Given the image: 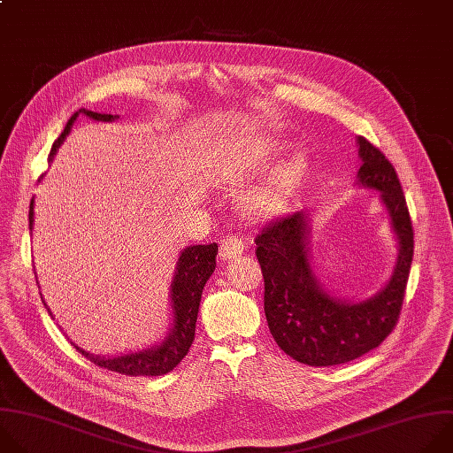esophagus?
Returning a JSON list of instances; mask_svg holds the SVG:
<instances>
[{
  "label": "esophagus",
  "mask_w": 453,
  "mask_h": 453,
  "mask_svg": "<svg viewBox=\"0 0 453 453\" xmlns=\"http://www.w3.org/2000/svg\"><path fill=\"white\" fill-rule=\"evenodd\" d=\"M244 251V242L237 235H226L219 242V255L223 258H237Z\"/></svg>",
  "instance_id": "esophagus-1"
}]
</instances>
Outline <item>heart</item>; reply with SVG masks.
<instances>
[{
  "label": "heart",
  "mask_w": 453,
  "mask_h": 453,
  "mask_svg": "<svg viewBox=\"0 0 453 453\" xmlns=\"http://www.w3.org/2000/svg\"><path fill=\"white\" fill-rule=\"evenodd\" d=\"M262 162H265V157L257 160V164H262ZM296 171H298L296 162L282 164L277 171L269 174L267 180H264L262 184H258L253 191L246 195L244 198L246 209L255 216H265L269 212H273L280 205Z\"/></svg>",
  "instance_id": "b5f03b06"
}]
</instances>
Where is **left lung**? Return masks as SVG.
Segmentation results:
<instances>
[{
	"mask_svg": "<svg viewBox=\"0 0 453 453\" xmlns=\"http://www.w3.org/2000/svg\"><path fill=\"white\" fill-rule=\"evenodd\" d=\"M358 184L380 193L400 253L386 288L349 303L330 296L309 258L307 216L293 212L269 221L255 237L264 277V312L277 344L307 366H335L377 348L396 326L414 255V232L398 174L388 157L358 137Z\"/></svg>",
	"mask_w": 453,
	"mask_h": 453,
	"instance_id": "1",
	"label": "left lung"
}]
</instances>
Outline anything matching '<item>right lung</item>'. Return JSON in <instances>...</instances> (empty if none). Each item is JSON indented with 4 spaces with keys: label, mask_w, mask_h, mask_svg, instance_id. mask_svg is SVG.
Masks as SVG:
<instances>
[{
    "label": "right lung",
    "mask_w": 453,
    "mask_h": 453,
    "mask_svg": "<svg viewBox=\"0 0 453 453\" xmlns=\"http://www.w3.org/2000/svg\"><path fill=\"white\" fill-rule=\"evenodd\" d=\"M78 114H85L88 118H93L96 121H112L116 116L112 114H100V112H90V111H78L71 116L67 121L64 132L58 135V139L53 142L51 151L48 160H53V155L57 153L58 146L64 142L65 135L69 134L73 123L76 121ZM30 230L34 225V200L30 203ZM216 255H218V244H196V246H188L182 255L178 258L176 271H174V279L171 284V302H173V328L169 335L153 348H148L139 353H128L121 357H96L83 351L74 344V348L87 357L90 363H95L96 366L104 370H111L121 375L128 377H160L174 370L180 360H182L193 341H195V330H196V319H198V309L202 302V293L214 273L216 269ZM46 305V303H44Z\"/></svg>",
    "instance_id": "right-lung-1"
}]
</instances>
